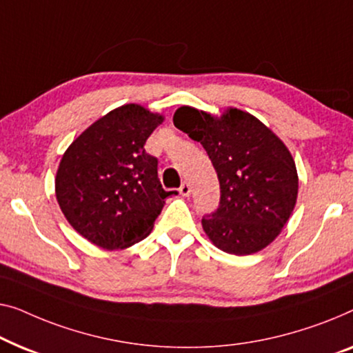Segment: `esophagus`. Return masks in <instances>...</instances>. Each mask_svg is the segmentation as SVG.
Listing matches in <instances>:
<instances>
[{"mask_svg": "<svg viewBox=\"0 0 353 353\" xmlns=\"http://www.w3.org/2000/svg\"><path fill=\"white\" fill-rule=\"evenodd\" d=\"M180 194L183 197H188L189 194H191V185H189V183H183V185L180 186Z\"/></svg>", "mask_w": 353, "mask_h": 353, "instance_id": "obj_1", "label": "esophagus"}]
</instances>
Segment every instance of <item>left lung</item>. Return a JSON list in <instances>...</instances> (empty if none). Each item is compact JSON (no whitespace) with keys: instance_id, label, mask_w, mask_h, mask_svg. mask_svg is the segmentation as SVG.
Returning a JSON list of instances; mask_svg holds the SVG:
<instances>
[{"instance_id":"8db88e82","label":"left lung","mask_w":353,"mask_h":353,"mask_svg":"<svg viewBox=\"0 0 353 353\" xmlns=\"http://www.w3.org/2000/svg\"><path fill=\"white\" fill-rule=\"evenodd\" d=\"M173 124L201 143L216 170L219 207L202 218L214 247L245 256L274 242L298 199V172L285 143L258 117L237 108L218 117L181 106Z\"/></svg>"}]
</instances>
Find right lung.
I'll return each mask as SVG.
<instances>
[{
  "label": "right lung",
  "mask_w": 353,
  "mask_h": 353,
  "mask_svg": "<svg viewBox=\"0 0 353 353\" xmlns=\"http://www.w3.org/2000/svg\"><path fill=\"white\" fill-rule=\"evenodd\" d=\"M164 116L129 103L88 127L60 161L55 196L78 234L103 250L129 248L150 236L170 192L145 143Z\"/></svg>",
  "instance_id": "1"
}]
</instances>
